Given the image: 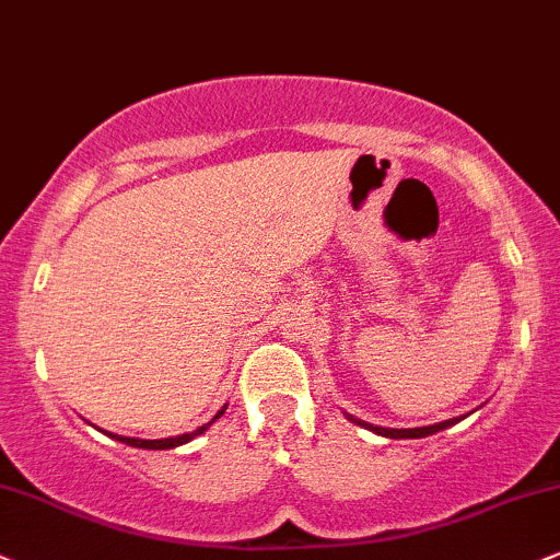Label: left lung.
I'll list each match as a JSON object with an SVG mask.
<instances>
[{
  "label": "left lung",
  "instance_id": "8db88e82",
  "mask_svg": "<svg viewBox=\"0 0 560 560\" xmlns=\"http://www.w3.org/2000/svg\"><path fill=\"white\" fill-rule=\"evenodd\" d=\"M459 419H465V416H459ZM459 419H450V421L434 423V427H421V429H382V427H372V423H364V421H357V419H351V421L362 423V427L377 431V434H382V436H390V439H421V436L436 434V431L452 427V423H457Z\"/></svg>",
  "mask_w": 560,
  "mask_h": 560
}]
</instances>
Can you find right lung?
<instances>
[{"instance_id": "add662e5", "label": "right lung", "mask_w": 560, "mask_h": 560, "mask_svg": "<svg viewBox=\"0 0 560 560\" xmlns=\"http://www.w3.org/2000/svg\"><path fill=\"white\" fill-rule=\"evenodd\" d=\"M222 413H224V408L219 410L214 419H219V416H222ZM211 423H214V421L203 423V427H198L196 431H190V434L170 436V439H133V436H118V434H108V436L118 439V442H124V444H131V447H141V450H173V447H180V444L190 442V439H194V436L203 434V431H207V429L211 427Z\"/></svg>"}]
</instances>
